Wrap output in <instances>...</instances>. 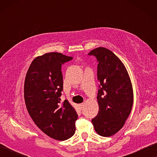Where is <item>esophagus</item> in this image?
<instances>
[{
  "label": "esophagus",
  "instance_id": "esophagus-1",
  "mask_svg": "<svg viewBox=\"0 0 157 157\" xmlns=\"http://www.w3.org/2000/svg\"><path fill=\"white\" fill-rule=\"evenodd\" d=\"M84 106H85V105H84V104H83H83H79V107H80L81 109H83V108H84Z\"/></svg>",
  "mask_w": 157,
  "mask_h": 157
}]
</instances>
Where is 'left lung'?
<instances>
[{
	"instance_id": "1",
	"label": "left lung",
	"mask_w": 157,
	"mask_h": 157,
	"mask_svg": "<svg viewBox=\"0 0 157 157\" xmlns=\"http://www.w3.org/2000/svg\"><path fill=\"white\" fill-rule=\"evenodd\" d=\"M89 55L97 59L99 81L97 94L99 109L91 122L98 134L111 136L123 127L132 111L134 102L132 82L124 63L112 51L98 47Z\"/></svg>"
}]
</instances>
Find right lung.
<instances>
[{
	"label": "right lung",
	"mask_w": 157,
	"mask_h": 157,
	"mask_svg": "<svg viewBox=\"0 0 157 157\" xmlns=\"http://www.w3.org/2000/svg\"><path fill=\"white\" fill-rule=\"evenodd\" d=\"M73 59L57 52L45 53L32 61L25 76L24 99L36 126L51 138L69 139L76 131L78 114L67 100L61 104V66Z\"/></svg>",
	"instance_id": "1"
}]
</instances>
